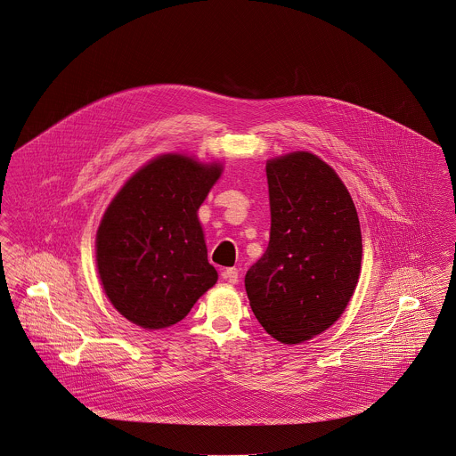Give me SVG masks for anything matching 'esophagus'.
I'll list each match as a JSON object with an SVG mask.
<instances>
[{
	"label": "esophagus",
	"instance_id": "esophagus-1",
	"mask_svg": "<svg viewBox=\"0 0 456 456\" xmlns=\"http://www.w3.org/2000/svg\"><path fill=\"white\" fill-rule=\"evenodd\" d=\"M224 280L229 281L231 284H236L238 281H240V273H238V269L236 267H231V269H225L224 271Z\"/></svg>",
	"mask_w": 456,
	"mask_h": 456
}]
</instances>
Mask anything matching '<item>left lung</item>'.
Returning a JSON list of instances; mask_svg holds the SVG:
<instances>
[{"label":"left lung","mask_w":456,"mask_h":456,"mask_svg":"<svg viewBox=\"0 0 456 456\" xmlns=\"http://www.w3.org/2000/svg\"><path fill=\"white\" fill-rule=\"evenodd\" d=\"M271 240L246 273L253 314L281 344L311 340L338 321L361 276L362 238L338 174L309 151L267 159Z\"/></svg>","instance_id":"8db88e82"}]
</instances>
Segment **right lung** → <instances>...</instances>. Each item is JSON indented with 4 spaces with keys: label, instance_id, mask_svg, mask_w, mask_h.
I'll use <instances>...</instances> for the list:
<instances>
[{
    "label": "right lung",
    "instance_id": "add662e5",
    "mask_svg": "<svg viewBox=\"0 0 456 456\" xmlns=\"http://www.w3.org/2000/svg\"><path fill=\"white\" fill-rule=\"evenodd\" d=\"M224 172L182 152L152 158L107 205L95 262L110 305L143 330L182 321L218 280L198 210Z\"/></svg>",
    "mask_w": 456,
    "mask_h": 456
}]
</instances>
